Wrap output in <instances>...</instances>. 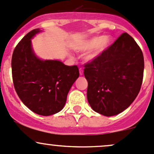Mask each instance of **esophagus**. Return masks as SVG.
I'll use <instances>...</instances> for the list:
<instances>
[{
    "label": "esophagus",
    "instance_id": "obj_1",
    "mask_svg": "<svg viewBox=\"0 0 154 154\" xmlns=\"http://www.w3.org/2000/svg\"><path fill=\"white\" fill-rule=\"evenodd\" d=\"M80 75H82V74H83V70H82V69H81V68L80 69Z\"/></svg>",
    "mask_w": 154,
    "mask_h": 154
}]
</instances>
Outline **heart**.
<instances>
[{"instance_id": "obj_1", "label": "heart", "mask_w": 154, "mask_h": 154, "mask_svg": "<svg viewBox=\"0 0 154 154\" xmlns=\"http://www.w3.org/2000/svg\"><path fill=\"white\" fill-rule=\"evenodd\" d=\"M111 40L108 36L94 37L86 40L77 43L74 46L75 51L80 52L88 51L85 56V60L88 62H91L97 58L102 53L106 51L109 46Z\"/></svg>"}]
</instances>
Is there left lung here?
<instances>
[{
  "label": "left lung",
  "instance_id": "8db88e82",
  "mask_svg": "<svg viewBox=\"0 0 154 154\" xmlns=\"http://www.w3.org/2000/svg\"><path fill=\"white\" fill-rule=\"evenodd\" d=\"M88 81L87 98L92 109L111 116L122 112L141 88L144 57L135 40L120 35L97 58L84 65Z\"/></svg>",
  "mask_w": 154,
  "mask_h": 154
}]
</instances>
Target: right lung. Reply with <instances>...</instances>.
I'll return each mask as SVG.
<instances>
[{"instance_id": "add662e5", "label": "right lung", "mask_w": 154, "mask_h": 154, "mask_svg": "<svg viewBox=\"0 0 154 154\" xmlns=\"http://www.w3.org/2000/svg\"><path fill=\"white\" fill-rule=\"evenodd\" d=\"M40 32L32 30L14 48L12 73L14 89L26 106L39 115L59 112L67 94L78 78L77 66H66L59 60H42L34 54L31 39Z\"/></svg>"}]
</instances>
